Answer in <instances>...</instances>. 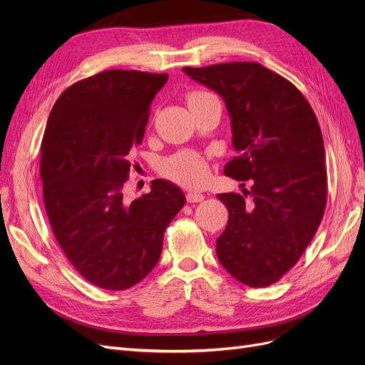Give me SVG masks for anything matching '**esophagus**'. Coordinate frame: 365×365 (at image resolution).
<instances>
[{
	"label": "esophagus",
	"instance_id": "1",
	"mask_svg": "<svg viewBox=\"0 0 365 365\" xmlns=\"http://www.w3.org/2000/svg\"><path fill=\"white\" fill-rule=\"evenodd\" d=\"M187 202H190V204H193V202H201V201H204V195L202 193H197V192H189L187 193Z\"/></svg>",
	"mask_w": 365,
	"mask_h": 365
}]
</instances>
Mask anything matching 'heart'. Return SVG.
I'll list each match as a JSON object with an SVG mask.
<instances>
[{"label": "heart", "mask_w": 365, "mask_h": 365, "mask_svg": "<svg viewBox=\"0 0 365 365\" xmlns=\"http://www.w3.org/2000/svg\"><path fill=\"white\" fill-rule=\"evenodd\" d=\"M213 96L207 91H193L187 96V103L193 105L204 98ZM163 173L175 182L182 185L197 187L202 185L208 178V165L205 160L196 152L184 150L175 153L173 157L164 160Z\"/></svg>", "instance_id": "b5f03b06"}]
</instances>
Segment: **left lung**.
<instances>
[{"label": "left lung", "mask_w": 365, "mask_h": 365, "mask_svg": "<svg viewBox=\"0 0 365 365\" xmlns=\"http://www.w3.org/2000/svg\"><path fill=\"white\" fill-rule=\"evenodd\" d=\"M182 71L224 98L236 150L224 173L251 185L242 195H217L228 208L227 227L216 240L217 259L240 283L264 288L298 262L323 219L322 129L297 86L257 62Z\"/></svg>", "instance_id": "1"}]
</instances>
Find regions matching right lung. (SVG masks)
<instances>
[{
	"label": "right lung",
	"mask_w": 365,
	"mask_h": 365,
	"mask_svg": "<svg viewBox=\"0 0 365 365\" xmlns=\"http://www.w3.org/2000/svg\"><path fill=\"white\" fill-rule=\"evenodd\" d=\"M168 74L108 70L73 83L54 103L41 145L43 204L59 247L97 288L125 291L155 268L164 231L184 207L180 187L153 180L128 201L130 150ZM137 165V164H135Z\"/></svg>",
	"instance_id": "add662e5"
}]
</instances>
